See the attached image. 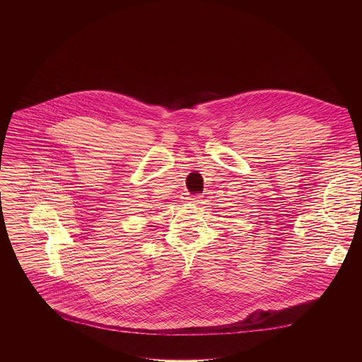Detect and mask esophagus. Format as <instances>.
<instances>
[{
	"label": "esophagus",
	"instance_id": "1",
	"mask_svg": "<svg viewBox=\"0 0 362 362\" xmlns=\"http://www.w3.org/2000/svg\"><path fill=\"white\" fill-rule=\"evenodd\" d=\"M187 199H189L191 202H198V197H189V198H187Z\"/></svg>",
	"mask_w": 362,
	"mask_h": 362
}]
</instances>
